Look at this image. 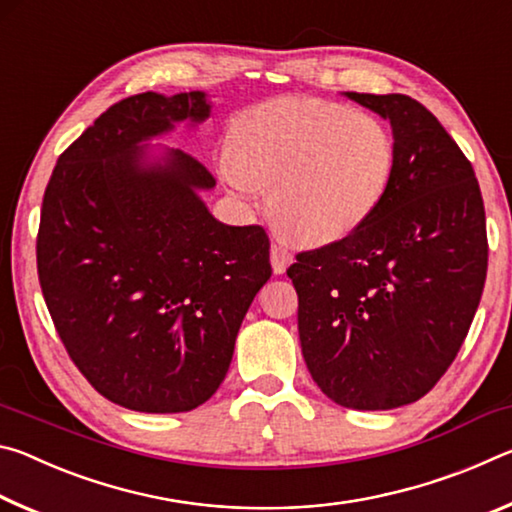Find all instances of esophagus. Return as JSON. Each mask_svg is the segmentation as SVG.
<instances>
[{"label":"esophagus","mask_w":512,"mask_h":512,"mask_svg":"<svg viewBox=\"0 0 512 512\" xmlns=\"http://www.w3.org/2000/svg\"><path fill=\"white\" fill-rule=\"evenodd\" d=\"M271 264H273V273L280 275L287 271V266L291 264V253L289 250H284L282 246H271Z\"/></svg>","instance_id":"34e87169"}]
</instances>
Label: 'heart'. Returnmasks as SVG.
Listing matches in <instances>:
<instances>
[{
    "instance_id": "obj_1",
    "label": "heart",
    "mask_w": 512,
    "mask_h": 512,
    "mask_svg": "<svg viewBox=\"0 0 512 512\" xmlns=\"http://www.w3.org/2000/svg\"><path fill=\"white\" fill-rule=\"evenodd\" d=\"M395 162L393 133L375 115L318 99H275L235 117L219 171L244 201L268 189V210L287 235L334 244L375 216Z\"/></svg>"
}]
</instances>
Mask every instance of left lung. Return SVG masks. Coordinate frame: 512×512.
Masks as SVG:
<instances>
[{
    "instance_id": "obj_1",
    "label": "left lung",
    "mask_w": 512,
    "mask_h": 512,
    "mask_svg": "<svg viewBox=\"0 0 512 512\" xmlns=\"http://www.w3.org/2000/svg\"><path fill=\"white\" fill-rule=\"evenodd\" d=\"M343 97L391 124L393 183L361 230L300 253L287 275L320 391L345 409L386 411L427 395L461 350L488 271L485 210L470 160L422 103Z\"/></svg>"
}]
</instances>
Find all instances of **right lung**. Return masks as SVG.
Masks as SVG:
<instances>
[{
  "label": "right lung",
  "mask_w": 512,
  "mask_h": 512,
  "mask_svg": "<svg viewBox=\"0 0 512 512\" xmlns=\"http://www.w3.org/2000/svg\"><path fill=\"white\" fill-rule=\"evenodd\" d=\"M210 115L203 90L115 103L60 155L42 201L49 314L85 379L131 411L185 413L210 400L273 273L266 232L221 223L205 205L212 173L151 146Z\"/></svg>",
  "instance_id": "1"
}]
</instances>
